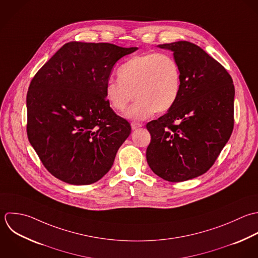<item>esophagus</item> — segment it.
I'll return each instance as SVG.
<instances>
[{
	"mask_svg": "<svg viewBox=\"0 0 258 258\" xmlns=\"http://www.w3.org/2000/svg\"><path fill=\"white\" fill-rule=\"evenodd\" d=\"M132 130L133 131H135V130H138V128H140V127H142L143 126V124L142 123H138V122H132Z\"/></svg>",
	"mask_w": 258,
	"mask_h": 258,
	"instance_id": "obj_1",
	"label": "esophagus"
}]
</instances>
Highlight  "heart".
<instances>
[{
	"label": "heart",
	"mask_w": 258,
	"mask_h": 258,
	"mask_svg": "<svg viewBox=\"0 0 258 258\" xmlns=\"http://www.w3.org/2000/svg\"><path fill=\"white\" fill-rule=\"evenodd\" d=\"M118 79L105 84V98L112 109L123 111L137 97L125 115L144 120L156 111L170 110L179 98L182 70L178 61L169 54L147 53L135 56L117 69Z\"/></svg>",
	"instance_id": "heart-1"
}]
</instances>
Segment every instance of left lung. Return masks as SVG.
I'll use <instances>...</instances> for the list:
<instances>
[{"label": "left lung", "instance_id": "obj_1", "mask_svg": "<svg viewBox=\"0 0 258 258\" xmlns=\"http://www.w3.org/2000/svg\"><path fill=\"white\" fill-rule=\"evenodd\" d=\"M158 47L173 52L182 87L174 106L147 124V161L162 179L183 182L206 173L230 139L235 90L226 69L196 44L178 41Z\"/></svg>", "mask_w": 258, "mask_h": 258}]
</instances>
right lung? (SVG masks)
Masks as SVG:
<instances>
[{"label":"right lung","mask_w":258,"mask_h":258,"mask_svg":"<svg viewBox=\"0 0 258 258\" xmlns=\"http://www.w3.org/2000/svg\"><path fill=\"white\" fill-rule=\"evenodd\" d=\"M138 47L71 41L31 81L27 135L45 168L71 185H89L112 167L130 123L114 113L105 84L114 64Z\"/></svg>","instance_id":"1"}]
</instances>
